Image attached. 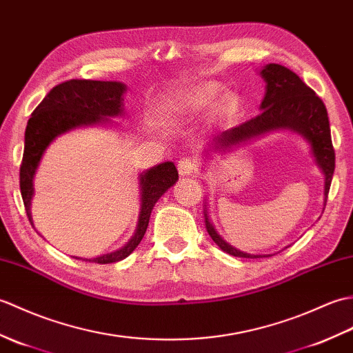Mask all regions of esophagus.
<instances>
[{
	"instance_id": "1",
	"label": "esophagus",
	"mask_w": 353,
	"mask_h": 353,
	"mask_svg": "<svg viewBox=\"0 0 353 353\" xmlns=\"http://www.w3.org/2000/svg\"><path fill=\"white\" fill-rule=\"evenodd\" d=\"M199 169V164L194 159H190V157H183L181 160L178 161V172L181 175H193L196 174Z\"/></svg>"
}]
</instances>
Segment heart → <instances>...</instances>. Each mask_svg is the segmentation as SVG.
I'll return each mask as SVG.
<instances>
[{
    "mask_svg": "<svg viewBox=\"0 0 353 353\" xmlns=\"http://www.w3.org/2000/svg\"><path fill=\"white\" fill-rule=\"evenodd\" d=\"M217 93V88L214 84H202L190 90L189 95H187V104H189L194 110H201V108L210 105L213 103ZM236 108V101L232 98H226L222 103V112L225 114H230Z\"/></svg>",
    "mask_w": 353,
    "mask_h": 353,
    "instance_id": "heart-1",
    "label": "heart"
}]
</instances>
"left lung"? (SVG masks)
<instances>
[{
	"instance_id": "left-lung-1",
	"label": "left lung",
	"mask_w": 353,
	"mask_h": 353,
	"mask_svg": "<svg viewBox=\"0 0 353 353\" xmlns=\"http://www.w3.org/2000/svg\"><path fill=\"white\" fill-rule=\"evenodd\" d=\"M261 77L265 85V95L261 103V113L250 121L223 131L214 140L217 150H225L245 140L265 134L272 130L290 128L308 140L312 148L316 161L325 174V201L327 199L330 187L335 169V152L331 139L327 112L316 92L308 88L293 70L276 63L264 66ZM205 226L210 237L226 254L241 258H261L263 255H249L234 249L221 239L208 222L205 213ZM265 256V255H264Z\"/></svg>"
}]
</instances>
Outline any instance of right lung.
I'll return each instance as SVG.
<instances>
[{
  "instance_id": "obj_1",
  "label": "right lung",
  "mask_w": 353,
  "mask_h": 353,
  "mask_svg": "<svg viewBox=\"0 0 353 353\" xmlns=\"http://www.w3.org/2000/svg\"><path fill=\"white\" fill-rule=\"evenodd\" d=\"M123 92L125 85L116 81L68 80L54 85L31 113L26 128V146H23L19 169L21 194L31 225L33 222H31L30 203L33 198V178L46 146L61 132L75 128L78 125L97 123L107 121L104 116L121 114ZM176 179L178 170L172 161L161 163L145 172V175L140 176L142 208H140L134 236L116 252L84 261L108 264L127 258L142 241L155 202L176 183Z\"/></svg>"
}]
</instances>
